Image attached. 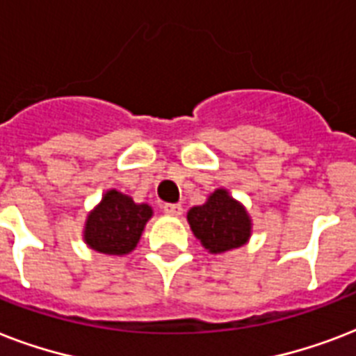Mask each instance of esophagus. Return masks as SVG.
Listing matches in <instances>:
<instances>
[{
	"label": "esophagus",
	"mask_w": 356,
	"mask_h": 356,
	"mask_svg": "<svg viewBox=\"0 0 356 356\" xmlns=\"http://www.w3.org/2000/svg\"><path fill=\"white\" fill-rule=\"evenodd\" d=\"M162 209H164V212L170 214V216H181V214H183V207L179 205V203H164Z\"/></svg>",
	"instance_id": "obj_1"
}]
</instances>
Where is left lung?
Segmentation results:
<instances>
[{
  "label": "left lung",
  "instance_id": "left-lung-1",
  "mask_svg": "<svg viewBox=\"0 0 356 356\" xmlns=\"http://www.w3.org/2000/svg\"><path fill=\"white\" fill-rule=\"evenodd\" d=\"M188 223L195 238H200L211 253H225L240 248L251 234L248 212L229 197L225 190H216L205 205L190 209Z\"/></svg>",
  "mask_w": 356,
  "mask_h": 356
}]
</instances>
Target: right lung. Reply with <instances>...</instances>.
I'll return each instance as SVG.
<instances>
[{"instance_id": "obj_1", "label": "right lung", "mask_w": 356, "mask_h": 356, "mask_svg": "<svg viewBox=\"0 0 356 356\" xmlns=\"http://www.w3.org/2000/svg\"><path fill=\"white\" fill-rule=\"evenodd\" d=\"M151 214L149 205H136L129 195L111 190L88 216L85 229L86 243L105 254L129 253L136 248Z\"/></svg>"}]
</instances>
